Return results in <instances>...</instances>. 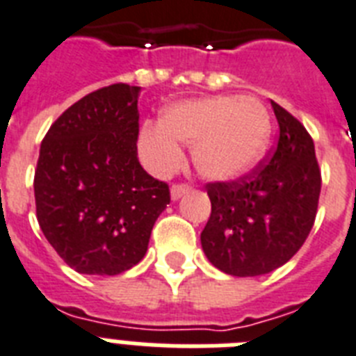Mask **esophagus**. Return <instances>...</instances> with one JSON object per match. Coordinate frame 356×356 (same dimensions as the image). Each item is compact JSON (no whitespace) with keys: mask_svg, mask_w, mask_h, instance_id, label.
<instances>
[{"mask_svg":"<svg viewBox=\"0 0 356 356\" xmlns=\"http://www.w3.org/2000/svg\"><path fill=\"white\" fill-rule=\"evenodd\" d=\"M192 190V186L186 183H181V184H173L172 188H170V193H172V199L173 201H179L181 197L184 195V193H188Z\"/></svg>","mask_w":356,"mask_h":356,"instance_id":"34e87169","label":"esophagus"}]
</instances>
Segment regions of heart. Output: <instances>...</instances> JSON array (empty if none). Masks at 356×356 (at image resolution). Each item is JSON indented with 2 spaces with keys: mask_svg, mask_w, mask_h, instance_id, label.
Returning <instances> with one entry per match:
<instances>
[{
  "mask_svg": "<svg viewBox=\"0 0 356 356\" xmlns=\"http://www.w3.org/2000/svg\"><path fill=\"white\" fill-rule=\"evenodd\" d=\"M271 118L252 95H213L179 101L164 110L161 122L150 121L139 132V155L157 175L183 163V148L192 146L197 172L211 181H232L259 163L270 141Z\"/></svg>",
  "mask_w": 356,
  "mask_h": 356,
  "instance_id": "heart-1",
  "label": "heart"
}]
</instances>
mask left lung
I'll return each mask as SVG.
<instances>
[{"label":"left lung","instance_id":"8db88e82","mask_svg":"<svg viewBox=\"0 0 356 356\" xmlns=\"http://www.w3.org/2000/svg\"><path fill=\"white\" fill-rule=\"evenodd\" d=\"M279 143L248 175L208 183L211 215L201 234L208 261L234 277L270 273L300 250L315 222L322 177L302 122L271 101Z\"/></svg>","mask_w":356,"mask_h":356}]
</instances>
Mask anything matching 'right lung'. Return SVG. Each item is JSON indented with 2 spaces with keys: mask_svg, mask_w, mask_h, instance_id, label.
Masks as SVG:
<instances>
[{
  "mask_svg": "<svg viewBox=\"0 0 356 356\" xmlns=\"http://www.w3.org/2000/svg\"><path fill=\"white\" fill-rule=\"evenodd\" d=\"M139 86L85 95L56 119L34 175L38 222L77 273L119 275L141 261L168 184L137 159Z\"/></svg>",
  "mask_w": 356,
  "mask_h": 356,
  "instance_id": "add662e5",
  "label": "right lung"
}]
</instances>
